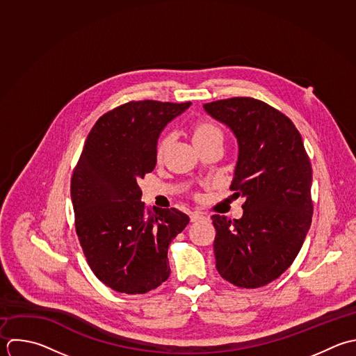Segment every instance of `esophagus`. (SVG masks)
Segmentation results:
<instances>
[{
    "instance_id": "obj_1",
    "label": "esophagus",
    "mask_w": 356,
    "mask_h": 356,
    "mask_svg": "<svg viewBox=\"0 0 356 356\" xmlns=\"http://www.w3.org/2000/svg\"><path fill=\"white\" fill-rule=\"evenodd\" d=\"M190 219H191V222H198V220L204 219V215L201 212H191Z\"/></svg>"
}]
</instances>
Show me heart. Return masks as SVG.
Here are the masks:
<instances>
[{
  "instance_id": "obj_1",
  "label": "heart",
  "mask_w": 356,
  "mask_h": 356,
  "mask_svg": "<svg viewBox=\"0 0 356 356\" xmlns=\"http://www.w3.org/2000/svg\"><path fill=\"white\" fill-rule=\"evenodd\" d=\"M218 134H222L219 127H216L212 122H208V120H201L198 122L195 126H194V130H193V140L194 143L197 141H201V140H205V138H209L212 136H218ZM169 144V136H162L158 141V145H156V154L158 156L161 158L166 149Z\"/></svg>"
}]
</instances>
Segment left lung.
<instances>
[{
	"label": "left lung",
	"mask_w": 356,
	"mask_h": 356,
	"mask_svg": "<svg viewBox=\"0 0 356 356\" xmlns=\"http://www.w3.org/2000/svg\"><path fill=\"white\" fill-rule=\"evenodd\" d=\"M204 109L237 137L230 190L245 198L241 219L212 216L216 270L237 287H264L290 268L309 230V156L291 119L261 99L233 97Z\"/></svg>",
	"instance_id": "8db88e82"
}]
</instances>
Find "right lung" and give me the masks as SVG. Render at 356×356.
<instances>
[{"label": "right lung", "mask_w": 356, "mask_h": 356, "mask_svg": "<svg viewBox=\"0 0 356 356\" xmlns=\"http://www.w3.org/2000/svg\"><path fill=\"white\" fill-rule=\"evenodd\" d=\"M191 102L130 101L104 113L73 169L74 227L92 273L113 291L145 294L170 275L168 248L190 218L141 202L140 179L156 165L162 129Z\"/></svg>", "instance_id": "right-lung-1"}]
</instances>
